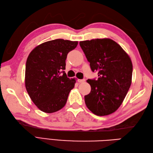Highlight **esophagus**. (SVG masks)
Returning a JSON list of instances; mask_svg holds the SVG:
<instances>
[{"label":"esophagus","instance_id":"esophagus-1","mask_svg":"<svg viewBox=\"0 0 153 153\" xmlns=\"http://www.w3.org/2000/svg\"><path fill=\"white\" fill-rule=\"evenodd\" d=\"M85 79H78L77 80V82H78L79 83H83V82H85Z\"/></svg>","mask_w":153,"mask_h":153}]
</instances>
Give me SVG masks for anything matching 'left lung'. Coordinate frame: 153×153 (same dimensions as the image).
Segmentation results:
<instances>
[{
    "label": "left lung",
    "mask_w": 153,
    "mask_h": 153,
    "mask_svg": "<svg viewBox=\"0 0 153 153\" xmlns=\"http://www.w3.org/2000/svg\"><path fill=\"white\" fill-rule=\"evenodd\" d=\"M93 71L98 79H88L91 90L84 97L87 108L99 116L111 114L118 109L131 84L133 65L128 53L109 38L80 41Z\"/></svg>",
    "instance_id": "left-lung-1"
}]
</instances>
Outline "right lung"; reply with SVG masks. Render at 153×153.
<instances>
[{"instance_id":"1","label":"right lung","mask_w":153,"mask_h":153,"mask_svg":"<svg viewBox=\"0 0 153 153\" xmlns=\"http://www.w3.org/2000/svg\"><path fill=\"white\" fill-rule=\"evenodd\" d=\"M78 41L61 39L45 42L31 51L26 61L25 86L32 101L41 111L53 113L66 105L76 82L66 73L67 54Z\"/></svg>"}]
</instances>
